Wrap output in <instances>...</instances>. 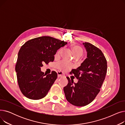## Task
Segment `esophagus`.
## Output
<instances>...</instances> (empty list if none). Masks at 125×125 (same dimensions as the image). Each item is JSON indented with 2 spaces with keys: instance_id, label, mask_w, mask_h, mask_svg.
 I'll list each match as a JSON object with an SVG mask.
<instances>
[{
  "instance_id": "34e87169",
  "label": "esophagus",
  "mask_w": 125,
  "mask_h": 125,
  "mask_svg": "<svg viewBox=\"0 0 125 125\" xmlns=\"http://www.w3.org/2000/svg\"><path fill=\"white\" fill-rule=\"evenodd\" d=\"M57 74H58V77H62L63 75V72H62V71H58Z\"/></svg>"
}]
</instances>
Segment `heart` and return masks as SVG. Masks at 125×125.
Returning <instances> with one entry per match:
<instances>
[{"label":"heart","mask_w":125,"mask_h":125,"mask_svg":"<svg viewBox=\"0 0 125 125\" xmlns=\"http://www.w3.org/2000/svg\"><path fill=\"white\" fill-rule=\"evenodd\" d=\"M71 50L74 56H78L80 57L83 54L82 49L78 45H74L72 46ZM61 52V50L59 51L58 52ZM56 66L58 69H59L60 70H67L71 67L70 65L68 63L64 61L58 63L57 64Z\"/></svg>","instance_id":"b5f03b06"}]
</instances>
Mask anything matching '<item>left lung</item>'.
<instances>
[{
	"label": "left lung",
	"instance_id": "obj_1",
	"mask_svg": "<svg viewBox=\"0 0 125 125\" xmlns=\"http://www.w3.org/2000/svg\"><path fill=\"white\" fill-rule=\"evenodd\" d=\"M83 45L87 58L70 73L78 80L77 83L66 77L68 83L64 87L67 100L76 106H84L92 102L99 93L107 72V61L102 51L89 42Z\"/></svg>",
	"mask_w": 125,
	"mask_h": 125
}]
</instances>
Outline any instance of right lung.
<instances>
[{"instance_id":"right-lung-1","label":"right lung","mask_w":125,"mask_h":125,"mask_svg":"<svg viewBox=\"0 0 125 125\" xmlns=\"http://www.w3.org/2000/svg\"><path fill=\"white\" fill-rule=\"evenodd\" d=\"M66 42L50 36L38 37L25 42L18 52L16 65L17 80L22 94L29 99L39 100L47 95L57 78L56 72L45 76L43 64L53 62L58 50Z\"/></svg>"}]
</instances>
